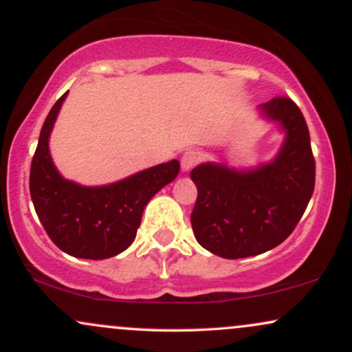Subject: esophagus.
Listing matches in <instances>:
<instances>
[{"label": "esophagus", "instance_id": "34e87169", "mask_svg": "<svg viewBox=\"0 0 352 352\" xmlns=\"http://www.w3.org/2000/svg\"><path fill=\"white\" fill-rule=\"evenodd\" d=\"M182 170L188 172L190 168L195 167L197 164L200 162V153L197 151H187L184 152V155H182Z\"/></svg>", "mask_w": 352, "mask_h": 352}]
</instances>
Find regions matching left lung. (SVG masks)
<instances>
[{"label": "left lung", "mask_w": 352, "mask_h": 352, "mask_svg": "<svg viewBox=\"0 0 352 352\" xmlns=\"http://www.w3.org/2000/svg\"><path fill=\"white\" fill-rule=\"evenodd\" d=\"M260 109L286 132L273 162L253 170L200 164L190 172L199 190L190 215L197 241L228 260L261 254L283 243L314 190L316 165L300 107L288 98H274Z\"/></svg>", "instance_id": "left-lung-1"}]
</instances>
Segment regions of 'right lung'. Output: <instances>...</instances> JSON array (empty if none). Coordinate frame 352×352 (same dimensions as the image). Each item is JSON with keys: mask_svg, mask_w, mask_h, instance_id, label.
Here are the masks:
<instances>
[{"mask_svg": "<svg viewBox=\"0 0 352 352\" xmlns=\"http://www.w3.org/2000/svg\"><path fill=\"white\" fill-rule=\"evenodd\" d=\"M66 96H60L43 124L31 162V200L58 248L76 258L104 260L122 253L134 241L145 205L179 175L180 164L170 160L102 187H82L63 179L47 142Z\"/></svg>", "mask_w": 352, "mask_h": 352, "instance_id": "right-lung-1", "label": "right lung"}]
</instances>
